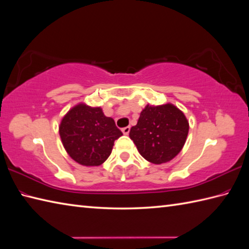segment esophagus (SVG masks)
<instances>
[{"mask_svg": "<svg viewBox=\"0 0 249 249\" xmlns=\"http://www.w3.org/2000/svg\"><path fill=\"white\" fill-rule=\"evenodd\" d=\"M129 131H130V127L129 126H127V127H124V128H122V132H123L124 135H128Z\"/></svg>", "mask_w": 249, "mask_h": 249, "instance_id": "34e87169", "label": "esophagus"}]
</instances>
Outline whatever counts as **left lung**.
I'll list each match as a JSON object with an SVG mask.
<instances>
[{
    "label": "left lung",
    "instance_id": "obj_1",
    "mask_svg": "<svg viewBox=\"0 0 249 249\" xmlns=\"http://www.w3.org/2000/svg\"><path fill=\"white\" fill-rule=\"evenodd\" d=\"M189 121L171 103L146 105L129 137L144 159L154 164L169 162L180 153L187 141Z\"/></svg>",
    "mask_w": 249,
    "mask_h": 249
}]
</instances>
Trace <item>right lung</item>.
Here are the masks:
<instances>
[{
  "label": "right lung",
  "mask_w": 249,
  "mask_h": 249,
  "mask_svg": "<svg viewBox=\"0 0 249 249\" xmlns=\"http://www.w3.org/2000/svg\"><path fill=\"white\" fill-rule=\"evenodd\" d=\"M59 135L74 161L85 166H98L110 156L114 141L123 134L101 107L79 103L62 118Z\"/></svg>",
  "instance_id": "add662e5"
}]
</instances>
